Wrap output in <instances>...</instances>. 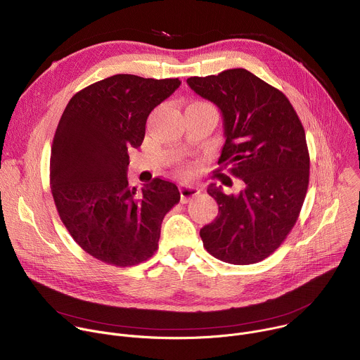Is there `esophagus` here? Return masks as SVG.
I'll return each mask as SVG.
<instances>
[{"label": "esophagus", "instance_id": "obj_1", "mask_svg": "<svg viewBox=\"0 0 360 360\" xmlns=\"http://www.w3.org/2000/svg\"><path fill=\"white\" fill-rule=\"evenodd\" d=\"M179 191H181V202L184 203L189 202L193 196H196L200 192V189L193 185H181Z\"/></svg>", "mask_w": 360, "mask_h": 360}]
</instances>
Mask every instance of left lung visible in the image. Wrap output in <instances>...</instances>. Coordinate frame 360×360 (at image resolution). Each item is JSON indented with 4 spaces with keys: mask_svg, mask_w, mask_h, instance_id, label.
Returning a JSON list of instances; mask_svg holds the SVG:
<instances>
[{
    "mask_svg": "<svg viewBox=\"0 0 360 360\" xmlns=\"http://www.w3.org/2000/svg\"><path fill=\"white\" fill-rule=\"evenodd\" d=\"M186 82L221 110L226 141L218 164L243 181L236 195L210 185L219 212L199 232L203 246L232 265L264 261L295 226L309 185L303 125L283 92L243 68Z\"/></svg>",
    "mask_w": 360,
    "mask_h": 360,
    "instance_id": "obj_1",
    "label": "left lung"
}]
</instances>
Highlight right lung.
Listing matches in <instances>:
<instances>
[{"label":"right lung","instance_id":"add662e5","mask_svg":"<svg viewBox=\"0 0 360 360\" xmlns=\"http://www.w3.org/2000/svg\"><path fill=\"white\" fill-rule=\"evenodd\" d=\"M181 85L118 74L78 91L58 122L49 184L72 239L95 259L138 265L157 252L164 217L179 202L178 186L153 178L128 185L129 148L141 146L150 111Z\"/></svg>","mask_w":360,"mask_h":360}]
</instances>
